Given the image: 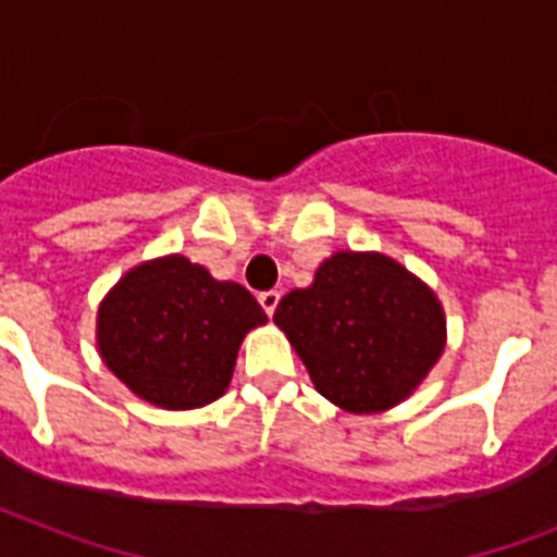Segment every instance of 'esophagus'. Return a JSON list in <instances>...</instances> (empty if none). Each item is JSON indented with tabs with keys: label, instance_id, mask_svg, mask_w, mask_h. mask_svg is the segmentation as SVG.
Masks as SVG:
<instances>
[{
	"label": "esophagus",
	"instance_id": "34e87169",
	"mask_svg": "<svg viewBox=\"0 0 557 557\" xmlns=\"http://www.w3.org/2000/svg\"><path fill=\"white\" fill-rule=\"evenodd\" d=\"M277 304H280V292H274V288H271V292H262L260 295V306L265 309V314H269V318L274 314Z\"/></svg>",
	"mask_w": 557,
	"mask_h": 557
}]
</instances>
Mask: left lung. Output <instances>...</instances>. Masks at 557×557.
Here are the masks:
<instances>
[{
  "instance_id": "obj_1",
  "label": "left lung",
  "mask_w": 557,
  "mask_h": 557,
  "mask_svg": "<svg viewBox=\"0 0 557 557\" xmlns=\"http://www.w3.org/2000/svg\"><path fill=\"white\" fill-rule=\"evenodd\" d=\"M274 323L314 389L347 413L401 405L448 341L436 292L379 251L332 253L318 265L312 286L280 300Z\"/></svg>"
}]
</instances>
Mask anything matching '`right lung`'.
Returning <instances> with one entry per match:
<instances>
[{
  "instance_id": "1",
  "label": "right lung",
  "mask_w": 557,
  "mask_h": 557,
  "mask_svg": "<svg viewBox=\"0 0 557 557\" xmlns=\"http://www.w3.org/2000/svg\"><path fill=\"white\" fill-rule=\"evenodd\" d=\"M269 321L239 283L182 253L135 265L98 306V352L135 396L164 410L216 401L239 344Z\"/></svg>"
}]
</instances>
